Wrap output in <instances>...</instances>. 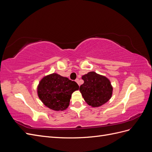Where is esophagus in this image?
<instances>
[{
	"instance_id": "1",
	"label": "esophagus",
	"mask_w": 152,
	"mask_h": 152,
	"mask_svg": "<svg viewBox=\"0 0 152 152\" xmlns=\"http://www.w3.org/2000/svg\"><path fill=\"white\" fill-rule=\"evenodd\" d=\"M75 82H77V83L79 84V86H80V84H79V79H77L76 80H75Z\"/></svg>"
}]
</instances>
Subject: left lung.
<instances>
[{
  "instance_id": "obj_1",
  "label": "left lung",
  "mask_w": 152,
  "mask_h": 152,
  "mask_svg": "<svg viewBox=\"0 0 152 152\" xmlns=\"http://www.w3.org/2000/svg\"><path fill=\"white\" fill-rule=\"evenodd\" d=\"M84 82L80 91L85 102L93 107H98L108 102L112 96L113 87L107 77L94 72L82 77Z\"/></svg>"
}]
</instances>
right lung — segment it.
<instances>
[{
  "mask_svg": "<svg viewBox=\"0 0 152 152\" xmlns=\"http://www.w3.org/2000/svg\"><path fill=\"white\" fill-rule=\"evenodd\" d=\"M79 88L75 81L54 73L41 79L37 87V94L48 108L62 111L68 107L72 93Z\"/></svg>",
  "mask_w": 152,
  "mask_h": 152,
  "instance_id": "1",
  "label": "right lung"
}]
</instances>
